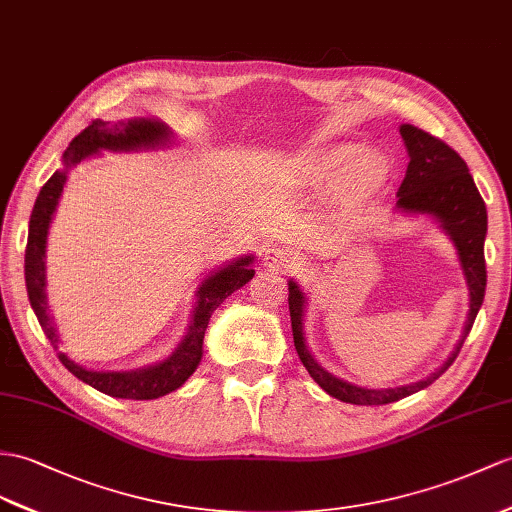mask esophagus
<instances>
[{
	"mask_svg": "<svg viewBox=\"0 0 512 512\" xmlns=\"http://www.w3.org/2000/svg\"><path fill=\"white\" fill-rule=\"evenodd\" d=\"M265 265L276 269V271H282V273H289L293 269H297V260L291 256L282 252L280 247H271L265 252Z\"/></svg>",
	"mask_w": 512,
	"mask_h": 512,
	"instance_id": "1",
	"label": "esophagus"
}]
</instances>
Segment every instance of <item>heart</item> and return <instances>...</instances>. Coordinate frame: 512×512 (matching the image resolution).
Masks as SVG:
<instances>
[{"label": "heart", "mask_w": 512, "mask_h": 512, "mask_svg": "<svg viewBox=\"0 0 512 512\" xmlns=\"http://www.w3.org/2000/svg\"><path fill=\"white\" fill-rule=\"evenodd\" d=\"M308 169L315 182L336 184L350 178V182L354 186H360V189L378 184L386 171L382 158L373 154L363 156V152L354 145H343L321 152L310 160Z\"/></svg>", "instance_id": "b5f03b06"}]
</instances>
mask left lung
<instances>
[{
	"label": "left lung",
	"instance_id": "1",
	"mask_svg": "<svg viewBox=\"0 0 512 512\" xmlns=\"http://www.w3.org/2000/svg\"><path fill=\"white\" fill-rule=\"evenodd\" d=\"M400 134L408 149V169L406 176L397 191V206L402 210H413V213H430L443 223L447 234L452 236L458 247V258L463 265L465 280L469 286V317L463 330L456 352L445 360L441 369H436L426 380L415 384L400 386V389H360L350 382L330 376L323 371L313 356L308 354L304 345V295L297 289L295 282L289 284V313L293 328V343L299 360H302L306 371L310 373L323 391L336 397V400L360 406H380L402 400V397L413 395L426 389L436 378L450 369L456 360L460 347H463L467 334L471 332L473 321H476L478 310L484 299L486 289V263H484V236H486V206L478 193L476 184L469 173L467 162L458 156L439 136L421 130L417 126L404 123L400 126Z\"/></svg>",
	"mask_w": 512,
	"mask_h": 512
}]
</instances>
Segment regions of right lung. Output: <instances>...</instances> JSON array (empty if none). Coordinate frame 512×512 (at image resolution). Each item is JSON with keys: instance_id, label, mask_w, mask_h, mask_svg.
Returning a JSON list of instances; mask_svg holds the SVG:
<instances>
[{"instance_id": "obj_1", "label": "right lung", "mask_w": 512, "mask_h": 512, "mask_svg": "<svg viewBox=\"0 0 512 512\" xmlns=\"http://www.w3.org/2000/svg\"><path fill=\"white\" fill-rule=\"evenodd\" d=\"M165 126H160L156 121L149 119H134V121H121V123H110L95 119L86 126L76 139H73L65 152V165L71 167L80 162L82 158L95 154L97 149H134L143 145H154L167 139ZM65 171H56L52 178H49L43 189L36 197L32 217H30V232H28V245H26V286H28V297L36 319H39L45 336L52 343L58 341L56 330L45 313V273H43V256H45V236L49 221L58 204V197L62 193V186H65ZM252 258H241L236 263L228 265L226 269L217 271L215 276H210L206 282L199 286V302L195 306L193 323L186 334L184 343L173 352L167 360L162 363L139 369V371H128V373H117V371H89L78 367L73 360H69L65 354H58L60 363L65 365L73 376L78 380L91 384L93 389L102 391L110 397H121V400H156V397L167 395L176 391L189 380L191 373L197 369L199 360H202V343H204V332L208 328V319L215 313L217 306L232 295L236 289H241L243 284L254 278Z\"/></svg>"}]
</instances>
